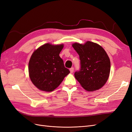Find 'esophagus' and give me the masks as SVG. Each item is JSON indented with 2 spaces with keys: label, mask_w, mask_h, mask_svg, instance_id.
<instances>
[{
  "label": "esophagus",
  "mask_w": 132,
  "mask_h": 132,
  "mask_svg": "<svg viewBox=\"0 0 132 132\" xmlns=\"http://www.w3.org/2000/svg\"><path fill=\"white\" fill-rule=\"evenodd\" d=\"M73 71H74V68H71L70 69V73H73Z\"/></svg>",
  "instance_id": "esophagus-1"
}]
</instances>
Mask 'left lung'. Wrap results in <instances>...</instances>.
<instances>
[{"instance_id": "8db88e82", "label": "left lung", "mask_w": 132, "mask_h": 132, "mask_svg": "<svg viewBox=\"0 0 132 132\" xmlns=\"http://www.w3.org/2000/svg\"><path fill=\"white\" fill-rule=\"evenodd\" d=\"M72 46L80 60V69L74 73L76 79L88 91L101 88L110 73V60L106 51L98 44L90 41L84 45L74 43Z\"/></svg>"}]
</instances>
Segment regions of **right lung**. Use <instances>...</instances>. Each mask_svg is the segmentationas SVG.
Here are the masks:
<instances>
[{
  "instance_id": "add662e5",
  "label": "right lung",
  "mask_w": 132,
  "mask_h": 132,
  "mask_svg": "<svg viewBox=\"0 0 132 132\" xmlns=\"http://www.w3.org/2000/svg\"><path fill=\"white\" fill-rule=\"evenodd\" d=\"M64 45L46 43L35 50L29 63V73L34 85L42 91H52L61 84L70 71L59 53Z\"/></svg>"
}]
</instances>
